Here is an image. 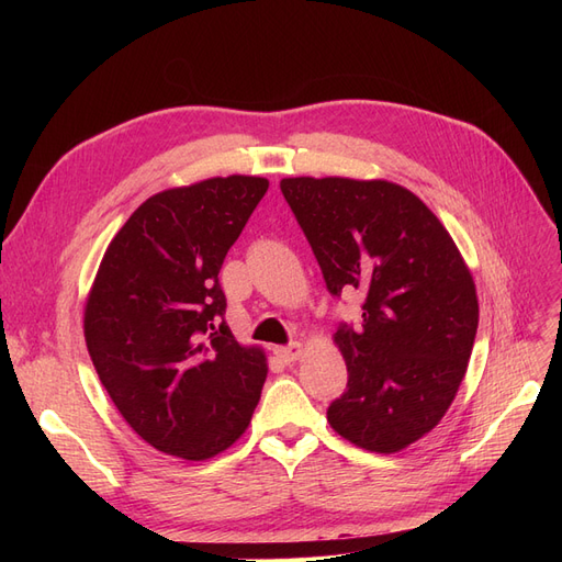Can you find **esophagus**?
Returning a JSON list of instances; mask_svg holds the SVG:
<instances>
[{
  "mask_svg": "<svg viewBox=\"0 0 562 562\" xmlns=\"http://www.w3.org/2000/svg\"><path fill=\"white\" fill-rule=\"evenodd\" d=\"M274 353L279 356V359H281L283 363H293V361H297V359H300L302 345H300V342H293V345H288V347H277V349H274Z\"/></svg>",
  "mask_w": 562,
  "mask_h": 562,
  "instance_id": "1",
  "label": "esophagus"
}]
</instances>
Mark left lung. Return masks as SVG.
I'll return each mask as SVG.
<instances>
[{
  "instance_id": "1",
  "label": "left lung",
  "mask_w": 562,
  "mask_h": 562,
  "mask_svg": "<svg viewBox=\"0 0 562 562\" xmlns=\"http://www.w3.org/2000/svg\"><path fill=\"white\" fill-rule=\"evenodd\" d=\"M281 192L333 295L361 291L363 323L337 328L347 391L330 427L370 452H398L443 419L479 328L471 271L440 220L386 180L283 178Z\"/></svg>"
}]
</instances>
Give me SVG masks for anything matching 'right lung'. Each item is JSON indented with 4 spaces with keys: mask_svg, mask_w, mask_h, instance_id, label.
Returning <instances> with one entry per match:
<instances>
[{
    "mask_svg": "<svg viewBox=\"0 0 562 562\" xmlns=\"http://www.w3.org/2000/svg\"><path fill=\"white\" fill-rule=\"evenodd\" d=\"M267 178H209L149 196L108 246L83 310L100 382L145 443L203 462L248 429L265 351L225 323L217 274Z\"/></svg>",
    "mask_w": 562,
    "mask_h": 562,
    "instance_id": "add662e5",
    "label": "right lung"
}]
</instances>
